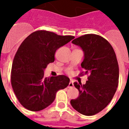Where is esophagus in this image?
Masks as SVG:
<instances>
[{"label": "esophagus", "mask_w": 129, "mask_h": 129, "mask_svg": "<svg viewBox=\"0 0 129 129\" xmlns=\"http://www.w3.org/2000/svg\"><path fill=\"white\" fill-rule=\"evenodd\" d=\"M73 86H74V84H73V82L70 81V83H69V85H68V88H72Z\"/></svg>", "instance_id": "1"}]
</instances>
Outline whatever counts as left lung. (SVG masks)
I'll list each match as a JSON object with an SVG mask.
<instances>
[{"label":"left lung","instance_id":"1","mask_svg":"<svg viewBox=\"0 0 129 129\" xmlns=\"http://www.w3.org/2000/svg\"><path fill=\"white\" fill-rule=\"evenodd\" d=\"M72 43L83 50L81 65L89 76L85 85L74 83L79 95L70 103L79 113L93 116L109 105L117 90L119 67L116 53L107 40L95 34L83 35Z\"/></svg>","mask_w":129,"mask_h":129}]
</instances>
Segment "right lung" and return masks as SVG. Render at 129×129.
Returning a JSON list of instances; mask_svg holds the SVG:
<instances>
[{"label":"right lung","mask_w":129,"mask_h":129,"mask_svg":"<svg viewBox=\"0 0 129 129\" xmlns=\"http://www.w3.org/2000/svg\"><path fill=\"white\" fill-rule=\"evenodd\" d=\"M73 39L41 30L31 34L20 44L13 59L11 81L16 97L26 109L43 110L53 103L58 90L69 85L67 76L46 78L44 72L54 61L57 50Z\"/></svg>","instance_id":"obj_1"}]
</instances>
